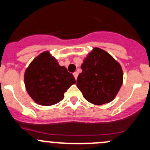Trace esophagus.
Instances as JSON below:
<instances>
[{"instance_id": "34e87169", "label": "esophagus", "mask_w": 150, "mask_h": 150, "mask_svg": "<svg viewBox=\"0 0 150 150\" xmlns=\"http://www.w3.org/2000/svg\"><path fill=\"white\" fill-rule=\"evenodd\" d=\"M73 75H74V77H75V80H77V78H78V73L77 72H75L73 73Z\"/></svg>"}]
</instances>
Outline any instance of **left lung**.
Returning a JSON list of instances; mask_svg holds the SVG:
<instances>
[{
	"label": "left lung",
	"instance_id": "1",
	"mask_svg": "<svg viewBox=\"0 0 150 150\" xmlns=\"http://www.w3.org/2000/svg\"><path fill=\"white\" fill-rule=\"evenodd\" d=\"M77 86L85 99L97 105L112 101L122 84L120 64L104 50L94 48L81 64Z\"/></svg>",
	"mask_w": 150,
	"mask_h": 150
}]
</instances>
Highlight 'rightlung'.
<instances>
[{
    "label": "right lung",
    "mask_w": 150,
    "mask_h": 150,
    "mask_svg": "<svg viewBox=\"0 0 150 150\" xmlns=\"http://www.w3.org/2000/svg\"><path fill=\"white\" fill-rule=\"evenodd\" d=\"M75 83L73 75L60 66L48 51L38 56L27 68L25 84L27 91L36 103L55 104L64 99V93Z\"/></svg>",
    "instance_id": "right-lung-1"
}]
</instances>
